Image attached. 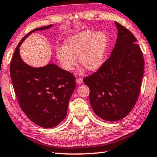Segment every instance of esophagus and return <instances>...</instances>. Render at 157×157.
Wrapping results in <instances>:
<instances>
[{"instance_id": "1", "label": "esophagus", "mask_w": 157, "mask_h": 157, "mask_svg": "<svg viewBox=\"0 0 157 157\" xmlns=\"http://www.w3.org/2000/svg\"><path fill=\"white\" fill-rule=\"evenodd\" d=\"M76 82H77V83H78V84H82V82H83V79H82V78H78L76 79Z\"/></svg>"}]
</instances>
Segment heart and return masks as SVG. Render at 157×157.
<instances>
[{
  "instance_id": "1",
  "label": "heart",
  "mask_w": 157,
  "mask_h": 157,
  "mask_svg": "<svg viewBox=\"0 0 157 157\" xmlns=\"http://www.w3.org/2000/svg\"><path fill=\"white\" fill-rule=\"evenodd\" d=\"M107 43V36L103 32L85 30L68 37L63 46L57 49V58L67 71L76 66L75 57L89 71H95L102 64Z\"/></svg>"
}]
</instances>
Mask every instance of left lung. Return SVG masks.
Wrapping results in <instances>:
<instances>
[{
    "label": "left lung",
    "instance_id": "obj_1",
    "mask_svg": "<svg viewBox=\"0 0 157 157\" xmlns=\"http://www.w3.org/2000/svg\"><path fill=\"white\" fill-rule=\"evenodd\" d=\"M118 38L111 56L96 72L84 78L89 101L97 116L117 121L128 115L140 91L144 58L137 39L118 22Z\"/></svg>",
    "mask_w": 157,
    "mask_h": 157
}]
</instances>
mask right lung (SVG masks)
Segmentation results:
<instances>
[{
  "label": "right lung",
  "instance_id": "1",
  "mask_svg": "<svg viewBox=\"0 0 157 157\" xmlns=\"http://www.w3.org/2000/svg\"><path fill=\"white\" fill-rule=\"evenodd\" d=\"M34 29L21 39L10 63V76L20 107L37 125L51 128L59 124L66 116L69 100L76 86L75 77L53 63L34 68L23 62L19 47Z\"/></svg>",
  "mask_w": 157,
  "mask_h": 157
}]
</instances>
